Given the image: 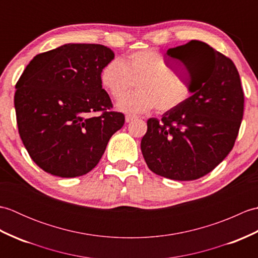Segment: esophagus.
Masks as SVG:
<instances>
[{
    "label": "esophagus",
    "mask_w": 258,
    "mask_h": 258,
    "mask_svg": "<svg viewBox=\"0 0 258 258\" xmlns=\"http://www.w3.org/2000/svg\"><path fill=\"white\" fill-rule=\"evenodd\" d=\"M135 118H138V116H136V115H134V114H127L125 116V120L127 123H130V122H132L133 119H135Z\"/></svg>",
    "instance_id": "obj_1"
}]
</instances>
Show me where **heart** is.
<instances>
[{
  "mask_svg": "<svg viewBox=\"0 0 258 258\" xmlns=\"http://www.w3.org/2000/svg\"><path fill=\"white\" fill-rule=\"evenodd\" d=\"M100 82L108 95L117 100L133 88L138 91L120 99V111L140 113L155 107L157 113H167L182 106L193 95L191 85L180 78L162 54L156 50H142L123 61L113 58L103 65Z\"/></svg>",
  "mask_w": 258,
  "mask_h": 258,
  "instance_id": "1",
  "label": "heart"
}]
</instances>
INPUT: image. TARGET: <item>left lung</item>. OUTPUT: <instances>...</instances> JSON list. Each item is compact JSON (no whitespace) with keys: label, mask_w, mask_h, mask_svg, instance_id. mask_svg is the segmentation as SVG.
Segmentation results:
<instances>
[{"label":"left lung","mask_w":258,"mask_h":258,"mask_svg":"<svg viewBox=\"0 0 258 258\" xmlns=\"http://www.w3.org/2000/svg\"><path fill=\"white\" fill-rule=\"evenodd\" d=\"M186 71L193 95L182 106L147 119L142 154L152 172L193 180L212 172L234 147L244 114V92L229 57L201 41L169 48Z\"/></svg>","instance_id":"obj_1"}]
</instances>
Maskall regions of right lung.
Segmentation results:
<instances>
[{
    "instance_id": "add662e5",
    "label": "right lung",
    "mask_w": 258,
    "mask_h": 258,
    "mask_svg": "<svg viewBox=\"0 0 258 258\" xmlns=\"http://www.w3.org/2000/svg\"><path fill=\"white\" fill-rule=\"evenodd\" d=\"M113 58L101 44H65L37 54L20 76L14 95L19 134L44 172L67 178L89 173L124 125V114L113 111L100 82L101 69Z\"/></svg>"
}]
</instances>
